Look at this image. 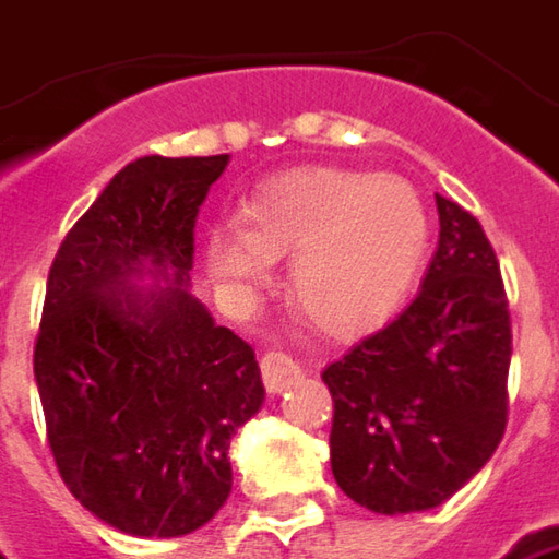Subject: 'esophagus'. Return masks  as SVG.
Returning a JSON list of instances; mask_svg holds the SVG:
<instances>
[{
  "label": "esophagus",
  "instance_id": "esophagus-1",
  "mask_svg": "<svg viewBox=\"0 0 559 559\" xmlns=\"http://www.w3.org/2000/svg\"><path fill=\"white\" fill-rule=\"evenodd\" d=\"M261 378H264V388H267V391L280 393L286 391L295 378H301V369H298V362L292 357H286L283 350H267V354L261 357Z\"/></svg>",
  "mask_w": 559,
  "mask_h": 559
}]
</instances>
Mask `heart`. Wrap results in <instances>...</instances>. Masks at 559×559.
I'll list each match as a JSON object with an SVG mask.
<instances>
[{
    "instance_id": "heart-1",
    "label": "heart",
    "mask_w": 559,
    "mask_h": 559,
    "mask_svg": "<svg viewBox=\"0 0 559 559\" xmlns=\"http://www.w3.org/2000/svg\"><path fill=\"white\" fill-rule=\"evenodd\" d=\"M428 249V215L403 178L362 168H301L264 187L205 242L212 276L236 292L295 258L292 301L329 335H362L406 298Z\"/></svg>"
}]
</instances>
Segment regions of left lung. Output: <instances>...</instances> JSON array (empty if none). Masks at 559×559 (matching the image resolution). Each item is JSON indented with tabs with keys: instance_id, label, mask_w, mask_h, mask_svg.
<instances>
[{
	"instance_id": "left-lung-1",
	"label": "left lung",
	"mask_w": 559,
	"mask_h": 559,
	"mask_svg": "<svg viewBox=\"0 0 559 559\" xmlns=\"http://www.w3.org/2000/svg\"><path fill=\"white\" fill-rule=\"evenodd\" d=\"M440 246L393 323L323 372L332 474L376 514L430 511L492 459L508 425L511 313L480 221L437 193Z\"/></svg>"
}]
</instances>
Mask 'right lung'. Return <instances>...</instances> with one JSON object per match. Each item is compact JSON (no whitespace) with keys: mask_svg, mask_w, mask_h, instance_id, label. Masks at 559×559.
<instances>
[{"mask_svg":"<svg viewBox=\"0 0 559 559\" xmlns=\"http://www.w3.org/2000/svg\"><path fill=\"white\" fill-rule=\"evenodd\" d=\"M221 156H141L51 261L33 372L61 480L126 535L178 538L230 496V437L264 403L254 350L187 292ZM153 272L168 287H138Z\"/></svg>","mask_w":559,"mask_h":559,"instance_id":"obj_1","label":"right lung"}]
</instances>
